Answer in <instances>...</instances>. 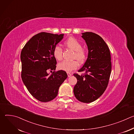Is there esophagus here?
<instances>
[{"label":"esophagus","instance_id":"34e87169","mask_svg":"<svg viewBox=\"0 0 134 134\" xmlns=\"http://www.w3.org/2000/svg\"><path fill=\"white\" fill-rule=\"evenodd\" d=\"M67 75H68V77H70V76L72 75V74L70 72H67Z\"/></svg>","mask_w":134,"mask_h":134}]
</instances>
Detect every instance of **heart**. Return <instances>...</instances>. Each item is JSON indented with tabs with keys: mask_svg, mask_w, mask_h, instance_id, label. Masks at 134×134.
Instances as JSON below:
<instances>
[{
	"mask_svg": "<svg viewBox=\"0 0 134 134\" xmlns=\"http://www.w3.org/2000/svg\"><path fill=\"white\" fill-rule=\"evenodd\" d=\"M64 46L74 51L72 58L77 61L79 64H82L86 58V52L82 48V44L74 37H70L64 43ZM53 55L58 60L63 58V49L58 46H55L53 50ZM60 70L67 72L75 69L77 67V63L75 61H63L58 65Z\"/></svg>",
	"mask_w": 134,
	"mask_h": 134,
	"instance_id": "heart-1",
	"label": "heart"
}]
</instances>
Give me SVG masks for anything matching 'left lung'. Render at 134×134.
Masks as SVG:
<instances>
[{
    "label": "left lung",
    "instance_id": "obj_1",
    "mask_svg": "<svg viewBox=\"0 0 134 134\" xmlns=\"http://www.w3.org/2000/svg\"><path fill=\"white\" fill-rule=\"evenodd\" d=\"M88 50L87 58L78 71L83 75L74 74L77 82L74 87L76 98L83 103H91L100 97L106 90L111 71V55L108 46L102 38L93 32L82 33Z\"/></svg>",
    "mask_w": 134,
    "mask_h": 134
}]
</instances>
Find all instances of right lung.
Returning a JSON list of instances; mask_svg holds the SVG:
<instances>
[{
  "label": "right lung",
  "instance_id": "1",
  "mask_svg": "<svg viewBox=\"0 0 134 134\" xmlns=\"http://www.w3.org/2000/svg\"><path fill=\"white\" fill-rule=\"evenodd\" d=\"M64 34L41 32L33 36L21 53L22 81L36 100L47 102L54 99L60 86L67 77L65 71L55 70L57 61L53 50L64 37Z\"/></svg>",
  "mask_w": 134,
  "mask_h": 134
}]
</instances>
